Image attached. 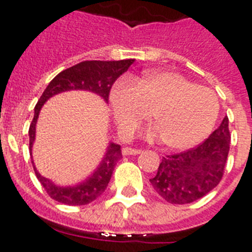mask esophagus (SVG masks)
I'll use <instances>...</instances> for the list:
<instances>
[{
	"label": "esophagus",
	"instance_id": "1",
	"mask_svg": "<svg viewBox=\"0 0 252 252\" xmlns=\"http://www.w3.org/2000/svg\"><path fill=\"white\" fill-rule=\"evenodd\" d=\"M141 152H142L141 149H134V148H129V146L123 148V154H124V156H130V154L136 156V154H140Z\"/></svg>",
	"mask_w": 252,
	"mask_h": 252
}]
</instances>
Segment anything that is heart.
<instances>
[{
    "instance_id": "b5f03b06",
    "label": "heart",
    "mask_w": 252,
    "mask_h": 252,
    "mask_svg": "<svg viewBox=\"0 0 252 252\" xmlns=\"http://www.w3.org/2000/svg\"><path fill=\"white\" fill-rule=\"evenodd\" d=\"M115 122L126 136L132 134L152 112L156 130L170 149L183 150L211 133L219 116V99L211 89L197 86L178 73L150 70L132 81H116L110 90Z\"/></svg>"
}]
</instances>
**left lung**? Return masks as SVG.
I'll list each match as a JSON object with an SVG mask.
<instances>
[{
	"instance_id": "8db88e82",
	"label": "left lung",
	"mask_w": 252,
	"mask_h": 252,
	"mask_svg": "<svg viewBox=\"0 0 252 252\" xmlns=\"http://www.w3.org/2000/svg\"><path fill=\"white\" fill-rule=\"evenodd\" d=\"M230 149L229 119L196 148L166 156L150 179L158 195L171 204H189L201 199L221 182Z\"/></svg>"
}]
</instances>
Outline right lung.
<instances>
[{"mask_svg":"<svg viewBox=\"0 0 252 252\" xmlns=\"http://www.w3.org/2000/svg\"><path fill=\"white\" fill-rule=\"evenodd\" d=\"M133 63V59L120 61H82L72 68L65 69L59 73L49 82L44 93L41 94L39 102L35 106V114H33L32 123L29 129L31 156H32V145L35 141L39 112L49 98H52L53 95L64 93V91L85 90L91 91L104 99L106 102H108V95H110V90L114 82L122 76L123 73L126 72ZM120 158H122L120 145L110 142L102 162L95 168V171L84 182H81L76 186H68V187L56 186L52 180L41 176L33 165V161L32 166L36 178L53 200H56L59 203L66 204V205H86V204L94 201L96 197H99L106 191L112 172H114L115 165Z\"/></svg>","mask_w":252,"mask_h":252,"instance_id":"right-lung-1","label":"right lung"}]
</instances>
